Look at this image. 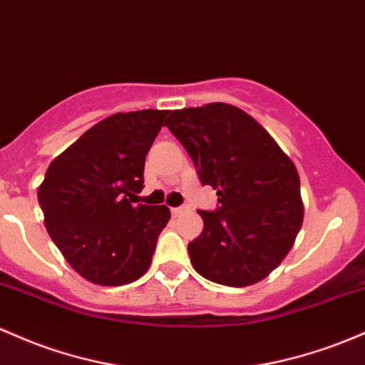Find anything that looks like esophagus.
<instances>
[{
    "mask_svg": "<svg viewBox=\"0 0 365 365\" xmlns=\"http://www.w3.org/2000/svg\"><path fill=\"white\" fill-rule=\"evenodd\" d=\"M183 211H187V207H183V206H180V207H171V213H173V216L182 215Z\"/></svg>",
    "mask_w": 365,
    "mask_h": 365,
    "instance_id": "1",
    "label": "esophagus"
}]
</instances>
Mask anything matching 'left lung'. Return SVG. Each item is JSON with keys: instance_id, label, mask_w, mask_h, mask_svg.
Masks as SVG:
<instances>
[{"instance_id": "8db88e82", "label": "left lung", "mask_w": 365, "mask_h": 365, "mask_svg": "<svg viewBox=\"0 0 365 365\" xmlns=\"http://www.w3.org/2000/svg\"><path fill=\"white\" fill-rule=\"evenodd\" d=\"M180 140L218 210L199 211L204 228L189 242L192 267L211 282L244 287L280 265L303 223L299 175L270 133L230 103L170 112Z\"/></svg>"}]
</instances>
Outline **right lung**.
I'll list each match as a JSON object with an SVG mask.
<instances>
[{
	"mask_svg": "<svg viewBox=\"0 0 365 365\" xmlns=\"http://www.w3.org/2000/svg\"><path fill=\"white\" fill-rule=\"evenodd\" d=\"M170 110L118 112L51 161L38 187L45 227L67 263L98 286H123L149 270L166 206H135L143 166Z\"/></svg>",
	"mask_w": 365,
	"mask_h": 365,
	"instance_id": "1",
	"label": "right lung"
}]
</instances>
